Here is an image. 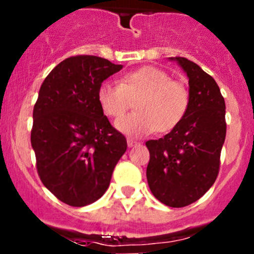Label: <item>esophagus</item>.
I'll list each match as a JSON object with an SVG mask.
<instances>
[{"label": "esophagus", "instance_id": "esophagus-1", "mask_svg": "<svg viewBox=\"0 0 254 254\" xmlns=\"http://www.w3.org/2000/svg\"><path fill=\"white\" fill-rule=\"evenodd\" d=\"M127 145H128V147H133V146H137L138 142H136V141L128 138V140H127Z\"/></svg>", "mask_w": 254, "mask_h": 254}]
</instances>
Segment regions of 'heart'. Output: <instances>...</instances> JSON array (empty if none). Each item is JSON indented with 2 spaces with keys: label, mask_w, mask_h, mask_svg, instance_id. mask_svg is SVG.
I'll return each mask as SVG.
<instances>
[{
  "label": "heart",
  "mask_w": 254,
  "mask_h": 254,
  "mask_svg": "<svg viewBox=\"0 0 254 254\" xmlns=\"http://www.w3.org/2000/svg\"><path fill=\"white\" fill-rule=\"evenodd\" d=\"M98 103L105 116L120 120L135 100L134 111L117 122L123 133L141 137L154 131H172L185 118L190 93L182 82L170 80L165 71L146 66L126 73L120 82L104 81L98 89Z\"/></svg>",
  "instance_id": "1"
}]
</instances>
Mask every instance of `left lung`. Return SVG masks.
Wrapping results in <instances>:
<instances>
[{
	"mask_svg": "<svg viewBox=\"0 0 254 254\" xmlns=\"http://www.w3.org/2000/svg\"><path fill=\"white\" fill-rule=\"evenodd\" d=\"M187 73L190 105L182 122L146 146L150 161L147 183L164 205L185 207L210 190L219 174L220 154L226 134L225 100L216 81L198 64L170 57Z\"/></svg>",
	"mask_w": 254,
	"mask_h": 254,
	"instance_id": "8db88e82",
	"label": "left lung"
}]
</instances>
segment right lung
Masks as SVG:
<instances>
[{
	"label": "right lung",
	"mask_w": 254,
	"mask_h": 254,
	"mask_svg": "<svg viewBox=\"0 0 254 254\" xmlns=\"http://www.w3.org/2000/svg\"><path fill=\"white\" fill-rule=\"evenodd\" d=\"M122 64L96 56L66 58L40 86L33 111L31 147L43 185L60 201L90 205L109 187L127 141L104 116L98 89Z\"/></svg>",
	"instance_id": "obj_1"
}]
</instances>
